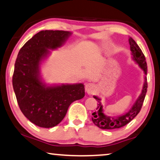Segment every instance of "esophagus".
Listing matches in <instances>:
<instances>
[{"label": "esophagus", "instance_id": "obj_1", "mask_svg": "<svg viewBox=\"0 0 160 160\" xmlns=\"http://www.w3.org/2000/svg\"><path fill=\"white\" fill-rule=\"evenodd\" d=\"M85 90L88 94H93L94 92V85L92 83H87L85 84Z\"/></svg>", "mask_w": 160, "mask_h": 160}]
</instances>
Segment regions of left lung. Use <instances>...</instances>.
<instances>
[{
	"label": "left lung",
	"instance_id": "1",
	"mask_svg": "<svg viewBox=\"0 0 160 160\" xmlns=\"http://www.w3.org/2000/svg\"><path fill=\"white\" fill-rule=\"evenodd\" d=\"M129 43L130 45V50H131L132 58L134 61L138 63L139 67L143 70L144 74L147 75V66L145 59V56L142 53L141 48L139 47L137 43L132 38L129 37ZM147 91V77H144V82L142 88L141 94L139 95L138 99L132 106V107L129 110L126 114H122L118 117H109L107 116L103 112V107L101 102V99L97 96H94V98L97 101V111L92 114V122L94 124L103 129H114L121 128L125 126L132 121L134 118L139 114L143 104L144 98H145L146 93Z\"/></svg>",
	"mask_w": 160,
	"mask_h": 160
}]
</instances>
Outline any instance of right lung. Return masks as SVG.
<instances>
[{
  "mask_svg": "<svg viewBox=\"0 0 160 160\" xmlns=\"http://www.w3.org/2000/svg\"><path fill=\"white\" fill-rule=\"evenodd\" d=\"M72 33L41 31L24 44L15 63L13 87L21 111L36 126L51 128L66 116L70 104L85 95L83 83L46 86L40 75V65L48 49L61 47Z\"/></svg>",
  "mask_w": 160,
  "mask_h": 160,
  "instance_id": "obj_1",
  "label": "right lung"
}]
</instances>
